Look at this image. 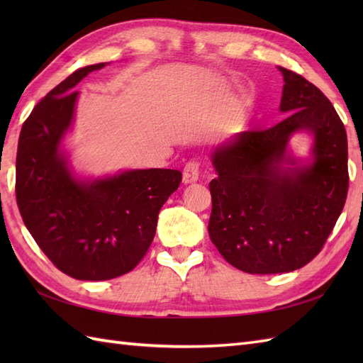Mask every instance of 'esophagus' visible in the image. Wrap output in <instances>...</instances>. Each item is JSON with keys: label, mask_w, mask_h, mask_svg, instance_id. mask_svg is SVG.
<instances>
[{"label": "esophagus", "mask_w": 363, "mask_h": 363, "mask_svg": "<svg viewBox=\"0 0 363 363\" xmlns=\"http://www.w3.org/2000/svg\"><path fill=\"white\" fill-rule=\"evenodd\" d=\"M199 177V164L198 162H189L184 168V173H182V182L184 184H194L198 181Z\"/></svg>", "instance_id": "obj_1"}]
</instances>
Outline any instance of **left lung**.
<instances>
[{
	"instance_id": "obj_1",
	"label": "left lung",
	"mask_w": 363,
	"mask_h": 363,
	"mask_svg": "<svg viewBox=\"0 0 363 363\" xmlns=\"http://www.w3.org/2000/svg\"><path fill=\"white\" fill-rule=\"evenodd\" d=\"M284 76L276 126L245 130L215 146L209 235L230 265L251 274L289 273L317 256L348 194V138L334 106L303 76ZM311 137L296 158L289 140Z\"/></svg>"
}]
</instances>
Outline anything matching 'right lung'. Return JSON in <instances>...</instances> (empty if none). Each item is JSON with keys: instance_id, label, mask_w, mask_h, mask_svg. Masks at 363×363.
<instances>
[{"instance_id": "right-lung-1", "label": "right lung", "mask_w": 363, "mask_h": 363, "mask_svg": "<svg viewBox=\"0 0 363 363\" xmlns=\"http://www.w3.org/2000/svg\"><path fill=\"white\" fill-rule=\"evenodd\" d=\"M107 62L79 68L38 103L21 128L15 194L25 226L60 272L107 281L130 272L156 234L160 207L179 187V169H123L84 176L72 165L74 87Z\"/></svg>"}]
</instances>
